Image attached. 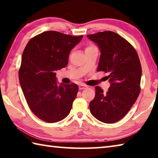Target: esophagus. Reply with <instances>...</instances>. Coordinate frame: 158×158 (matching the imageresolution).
<instances>
[{
  "label": "esophagus",
  "instance_id": "obj_1",
  "mask_svg": "<svg viewBox=\"0 0 158 158\" xmlns=\"http://www.w3.org/2000/svg\"><path fill=\"white\" fill-rule=\"evenodd\" d=\"M79 89H86V88H88V85H85V84H81V85H79Z\"/></svg>",
  "mask_w": 158,
  "mask_h": 158
}]
</instances>
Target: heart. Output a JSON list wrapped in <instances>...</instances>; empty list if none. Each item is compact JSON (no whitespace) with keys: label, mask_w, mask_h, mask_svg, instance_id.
Masks as SVG:
<instances>
[{"label":"heart","mask_w":158,"mask_h":158,"mask_svg":"<svg viewBox=\"0 0 158 158\" xmlns=\"http://www.w3.org/2000/svg\"><path fill=\"white\" fill-rule=\"evenodd\" d=\"M93 47H95V46H88L87 47L85 48V50H87V49H89V48H93Z\"/></svg>","instance_id":"b5f03b06"}]
</instances>
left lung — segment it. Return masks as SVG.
Segmentation results:
<instances>
[{
    "mask_svg": "<svg viewBox=\"0 0 158 158\" xmlns=\"http://www.w3.org/2000/svg\"><path fill=\"white\" fill-rule=\"evenodd\" d=\"M101 50L97 71L107 73L110 87L105 93L95 87L94 99L89 103L92 116L112 124L123 118L140 94L142 67L135 49L124 38L110 31L87 35Z\"/></svg>",
    "mask_w": 158,
    "mask_h": 158,
    "instance_id": "1",
    "label": "left lung"
}]
</instances>
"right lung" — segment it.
Returning a JSON list of instances; mask_svg holds the SVG:
<instances>
[{"label": "right lung", "instance_id": "right-lung-1", "mask_svg": "<svg viewBox=\"0 0 158 158\" xmlns=\"http://www.w3.org/2000/svg\"><path fill=\"white\" fill-rule=\"evenodd\" d=\"M82 38L48 31L33 37L24 48L20 83L30 110L43 121L59 122L70 112L78 85H57L55 72L67 66L70 51Z\"/></svg>", "mask_w": 158, "mask_h": 158}]
</instances>
